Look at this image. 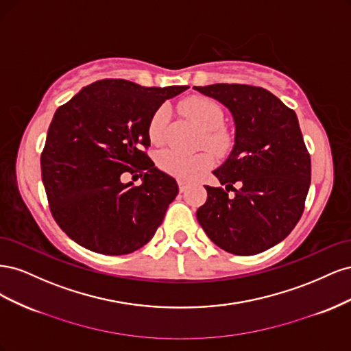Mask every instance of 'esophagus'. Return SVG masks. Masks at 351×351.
<instances>
[{
	"label": "esophagus",
	"mask_w": 351,
	"mask_h": 351,
	"mask_svg": "<svg viewBox=\"0 0 351 351\" xmlns=\"http://www.w3.org/2000/svg\"><path fill=\"white\" fill-rule=\"evenodd\" d=\"M189 187V183L186 182V180H178V189L180 192H184V190Z\"/></svg>",
	"instance_id": "esophagus-1"
}]
</instances>
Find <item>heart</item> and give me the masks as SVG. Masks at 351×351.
Returning <instances> with one entry per match:
<instances>
[{
    "label": "heart",
    "instance_id": "obj_1",
    "mask_svg": "<svg viewBox=\"0 0 351 351\" xmlns=\"http://www.w3.org/2000/svg\"><path fill=\"white\" fill-rule=\"evenodd\" d=\"M180 108L186 117L204 130L200 143L205 145L212 154L217 156H227L231 152L232 145H234V136L226 127H222L224 111L214 99L206 97H190L182 102ZM167 123L168 108L159 107L151 117L149 125H147V136L152 143L161 145L165 141ZM156 164L169 176L189 180L208 169L214 164V159L205 151L184 154L168 147V149H162L156 154Z\"/></svg>",
    "mask_w": 351,
    "mask_h": 351
}]
</instances>
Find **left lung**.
Wrapping results in <instances>:
<instances>
[{
	"instance_id": "1",
	"label": "left lung",
	"mask_w": 351,
	"mask_h": 351,
	"mask_svg": "<svg viewBox=\"0 0 351 351\" xmlns=\"http://www.w3.org/2000/svg\"><path fill=\"white\" fill-rule=\"evenodd\" d=\"M193 89L227 107L234 121V145L214 169L226 187L205 186L199 224L228 253L268 250L299 222L311 186V155L297 115L263 88L215 83Z\"/></svg>"
}]
</instances>
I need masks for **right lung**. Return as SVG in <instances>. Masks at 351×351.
<instances>
[{"label":"right lung","mask_w":351,"mask_h":351,"mask_svg":"<svg viewBox=\"0 0 351 351\" xmlns=\"http://www.w3.org/2000/svg\"><path fill=\"white\" fill-rule=\"evenodd\" d=\"M186 89L105 79L56 111L40 155L42 182L52 217L71 240L117 256L154 237L178 186L143 151L151 145L147 125ZM123 172L139 173L143 184H123Z\"/></svg>","instance_id":"right-lung-1"}]
</instances>
